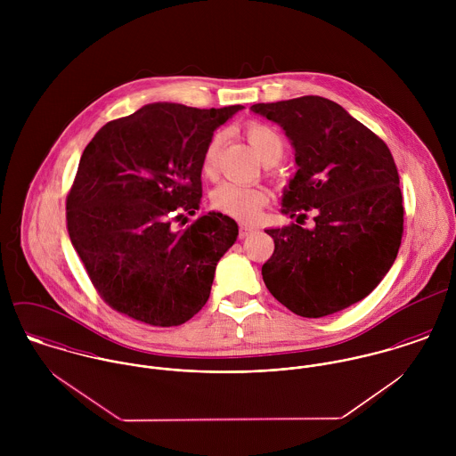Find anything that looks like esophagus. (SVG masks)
Returning a JSON list of instances; mask_svg holds the SVG:
<instances>
[{"label":"esophagus","mask_w":456,"mask_h":456,"mask_svg":"<svg viewBox=\"0 0 456 456\" xmlns=\"http://www.w3.org/2000/svg\"><path fill=\"white\" fill-rule=\"evenodd\" d=\"M253 232H255V228H253V226L240 224V228H239V237H240V239H246V237H249Z\"/></svg>","instance_id":"34e87169"}]
</instances>
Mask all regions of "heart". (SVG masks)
<instances>
[{"label": "heart", "mask_w": 456, "mask_h": 456, "mask_svg": "<svg viewBox=\"0 0 456 456\" xmlns=\"http://www.w3.org/2000/svg\"><path fill=\"white\" fill-rule=\"evenodd\" d=\"M246 136L265 165H275L282 156V140L277 131L263 123H249ZM221 147V134H212L201 156V172L210 177L216 172L217 154ZM212 207L240 221H255L261 208L268 203V195L261 188H249L233 183H224L212 193Z\"/></svg>", "instance_id": "1"}]
</instances>
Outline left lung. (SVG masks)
I'll return each mask as SVG.
<instances>
[{
	"label": "left lung",
	"instance_id": "1",
	"mask_svg": "<svg viewBox=\"0 0 456 456\" xmlns=\"http://www.w3.org/2000/svg\"><path fill=\"white\" fill-rule=\"evenodd\" d=\"M286 131L298 170L282 196L297 217L266 230L273 255L261 266L268 291L302 318H323L365 298L388 273L403 233V205L390 149L322 96L256 103ZM317 224L300 227L306 210Z\"/></svg>",
	"mask_w": 456,
	"mask_h": 456
}]
</instances>
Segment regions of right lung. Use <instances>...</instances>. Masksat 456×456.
<instances>
[{
    "mask_svg": "<svg viewBox=\"0 0 456 456\" xmlns=\"http://www.w3.org/2000/svg\"><path fill=\"white\" fill-rule=\"evenodd\" d=\"M240 105H145L98 131L66 196V228L94 289L151 326L191 320L210 295L237 223L208 212L183 230L201 198V156Z\"/></svg>",
    "mask_w": 456,
    "mask_h": 456,
    "instance_id": "right-lung-1",
    "label": "right lung"
}]
</instances>
